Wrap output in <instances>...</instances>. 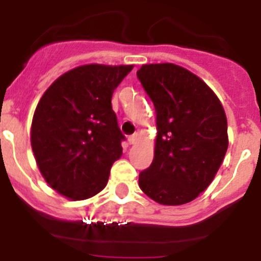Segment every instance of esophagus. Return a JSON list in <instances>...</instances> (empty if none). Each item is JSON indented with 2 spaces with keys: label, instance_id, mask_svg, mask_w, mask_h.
Returning <instances> with one entry per match:
<instances>
[{
  "label": "esophagus",
  "instance_id": "1",
  "mask_svg": "<svg viewBox=\"0 0 261 261\" xmlns=\"http://www.w3.org/2000/svg\"><path fill=\"white\" fill-rule=\"evenodd\" d=\"M138 139H139V134L135 133L134 135L128 136V143H130V144H135V143L138 142Z\"/></svg>",
  "mask_w": 261,
  "mask_h": 261
}]
</instances>
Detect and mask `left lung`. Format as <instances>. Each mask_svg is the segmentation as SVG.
<instances>
[{
	"instance_id": "1",
	"label": "left lung",
	"mask_w": 261,
	"mask_h": 261,
	"mask_svg": "<svg viewBox=\"0 0 261 261\" xmlns=\"http://www.w3.org/2000/svg\"><path fill=\"white\" fill-rule=\"evenodd\" d=\"M154 104V158L139 187L165 206L188 203L211 184L228 149V123L215 92L191 70L172 63L136 72Z\"/></svg>"
}]
</instances>
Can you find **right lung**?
<instances>
[{
	"instance_id": "1",
	"label": "right lung",
	"mask_w": 261,
	"mask_h": 261,
	"mask_svg": "<svg viewBox=\"0 0 261 261\" xmlns=\"http://www.w3.org/2000/svg\"><path fill=\"white\" fill-rule=\"evenodd\" d=\"M134 65L85 64L62 74L43 92L31 126V145L48 186L70 201L106 188L122 155L112 95Z\"/></svg>"
}]
</instances>
